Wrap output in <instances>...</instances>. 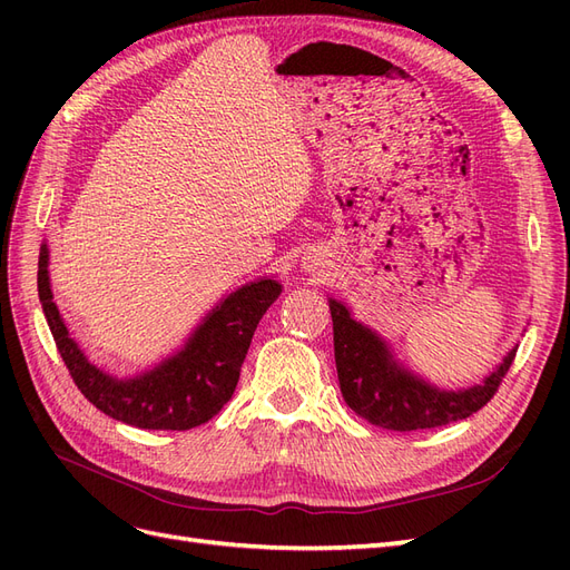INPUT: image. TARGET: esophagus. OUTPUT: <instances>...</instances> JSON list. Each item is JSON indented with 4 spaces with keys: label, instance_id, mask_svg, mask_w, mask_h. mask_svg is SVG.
I'll return each instance as SVG.
<instances>
[{
    "label": "esophagus",
    "instance_id": "obj_1",
    "mask_svg": "<svg viewBox=\"0 0 570 570\" xmlns=\"http://www.w3.org/2000/svg\"><path fill=\"white\" fill-rule=\"evenodd\" d=\"M304 264H306V268H308V271H312V268H318V258H316V256H306V262H304Z\"/></svg>",
    "mask_w": 570,
    "mask_h": 570
}]
</instances>
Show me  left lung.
Wrapping results in <instances>:
<instances>
[{
  "label": "left lung",
  "mask_w": 570,
  "mask_h": 570,
  "mask_svg": "<svg viewBox=\"0 0 570 570\" xmlns=\"http://www.w3.org/2000/svg\"><path fill=\"white\" fill-rule=\"evenodd\" d=\"M335 366L344 402L356 416L385 430H425L469 419L485 406L507 377L515 350L485 383L463 392H444L392 361L385 344L356 323L344 304L331 299Z\"/></svg>",
  "instance_id": "left-lung-1"
}]
</instances>
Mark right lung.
Wrapping results in <instances>:
<instances>
[{
    "instance_id": "right-lung-1",
    "label": "right lung",
    "mask_w": 570,
    "mask_h": 570,
    "mask_svg": "<svg viewBox=\"0 0 570 570\" xmlns=\"http://www.w3.org/2000/svg\"><path fill=\"white\" fill-rule=\"evenodd\" d=\"M47 264L49 252L42 245L38 295L73 383L107 416L145 430H189L214 419L237 387L258 321L281 295V285L271 278L239 287L206 316L183 352L140 377L118 381L92 366L68 337L59 308L51 302Z\"/></svg>"
}]
</instances>
